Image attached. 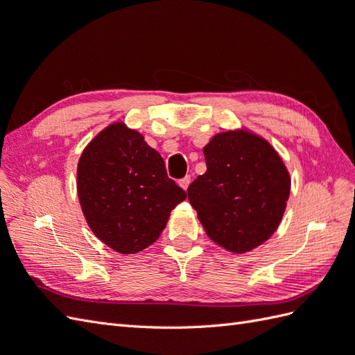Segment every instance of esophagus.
I'll return each instance as SVG.
<instances>
[{
    "instance_id": "34e87169",
    "label": "esophagus",
    "mask_w": 355,
    "mask_h": 355,
    "mask_svg": "<svg viewBox=\"0 0 355 355\" xmlns=\"http://www.w3.org/2000/svg\"><path fill=\"white\" fill-rule=\"evenodd\" d=\"M189 182H191V176H185L184 179H180L179 180V185H180V188L182 189H188V187H189Z\"/></svg>"
}]
</instances>
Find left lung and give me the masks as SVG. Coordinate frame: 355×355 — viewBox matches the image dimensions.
<instances>
[{
	"mask_svg": "<svg viewBox=\"0 0 355 355\" xmlns=\"http://www.w3.org/2000/svg\"><path fill=\"white\" fill-rule=\"evenodd\" d=\"M202 151L207 170L188 188L191 206L220 249L254 250L272 237L287 206L292 179L283 158L247 127L216 133Z\"/></svg>",
	"mask_w": 355,
	"mask_h": 355,
	"instance_id": "8db88e82",
	"label": "left lung"
}]
</instances>
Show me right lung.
I'll use <instances>...</instances> for the list:
<instances>
[{
  "label": "right lung",
  "mask_w": 355,
  "mask_h": 355,
  "mask_svg": "<svg viewBox=\"0 0 355 355\" xmlns=\"http://www.w3.org/2000/svg\"><path fill=\"white\" fill-rule=\"evenodd\" d=\"M80 206L92 232L121 254L158 240L187 192L167 178L164 159L124 121L106 125L77 166Z\"/></svg>",
  "instance_id": "1"
}]
</instances>
